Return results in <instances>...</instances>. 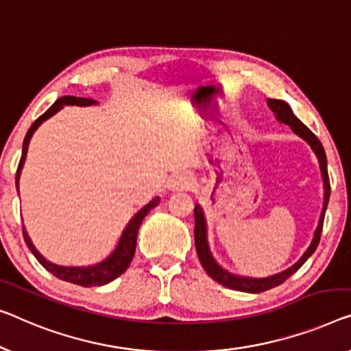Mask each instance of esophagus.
<instances>
[{
	"label": "esophagus",
	"instance_id": "obj_1",
	"mask_svg": "<svg viewBox=\"0 0 351 351\" xmlns=\"http://www.w3.org/2000/svg\"><path fill=\"white\" fill-rule=\"evenodd\" d=\"M193 186V178L187 173H176L170 178L169 187L171 191H187Z\"/></svg>",
	"mask_w": 351,
	"mask_h": 351
}]
</instances>
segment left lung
Masks as SVG:
<instances>
[{"label": "left lung", "mask_w": 351, "mask_h": 351, "mask_svg": "<svg viewBox=\"0 0 351 351\" xmlns=\"http://www.w3.org/2000/svg\"><path fill=\"white\" fill-rule=\"evenodd\" d=\"M268 106L274 112L276 118L279 119L280 123L289 124L293 132H295L296 135H300L302 140H306V142L311 145L313 153L317 154L318 162H320L323 186H325V202H323L320 221H318V226L315 228V233H313L311 245L307 247L306 252L301 255V258L298 260L295 265L290 266L289 269L282 271V273H277L274 276L263 277V279H255V277H243V276L232 274V273H228L227 269H223L222 266L219 265L216 260H214V257L211 255V250H209V245H208L205 214H203V209L200 205H195V209H193V216H195V228H193V234H195V249L198 254V260H200L203 269L206 271V274L211 277V279L219 282L221 285L228 287V289H232V290L245 291V293H261V291H266L269 289H274V287L280 285L282 282H285L287 279H289L291 274H295L296 271L306 263V260L309 258L313 252H315L317 245H318V243H320L323 221H325V213L328 208L329 195H331L326 154H325V149H323V145L320 140L315 137V134H313L312 130L307 128V125L302 124L300 119L295 117V113H293V110L290 108V106L287 102L279 101V99H268Z\"/></svg>", "instance_id": "8db88e82"}]
</instances>
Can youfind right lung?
<instances>
[{
    "label": "right lung",
    "instance_id": "add662e5",
    "mask_svg": "<svg viewBox=\"0 0 351 351\" xmlns=\"http://www.w3.org/2000/svg\"><path fill=\"white\" fill-rule=\"evenodd\" d=\"M94 104H97V102L93 101V99L75 97V96H62L53 104V106L47 110V112L42 114V117H39L33 124H31V128L28 129V132H26V135H25L22 158H20L17 175H15V186H17V191H19L20 171H22V169H23L26 153H28L29 140H31V137H33V134L36 132V129H38L39 125L45 121V119H49V118L53 117L55 113H58L64 106L85 107V106H94ZM159 202H160V198L154 197L153 200L148 203V205H145L142 209H140V211L135 214L132 219H130L128 226H125L121 238H119V241H118V245L114 247L113 252L110 254L106 260H102L101 263H96L93 266H60V265L51 263V261H49V260H45L38 252V249L34 247V244L31 243L28 233H26V230L23 227L25 243H26V245H28V249L31 250V254H33L34 257L38 258L39 263L44 266V268L49 271V273H51L55 277H58V279L71 282V284H75V285H82V287L106 285V284H108V282H112V280L117 279V277L121 276L124 271L129 268L130 261H132L134 254H135V245H137L138 228H140V226H142V221L145 219L146 214H148L153 208L158 206Z\"/></svg>",
    "mask_w": 351,
    "mask_h": 351
}]
</instances>
